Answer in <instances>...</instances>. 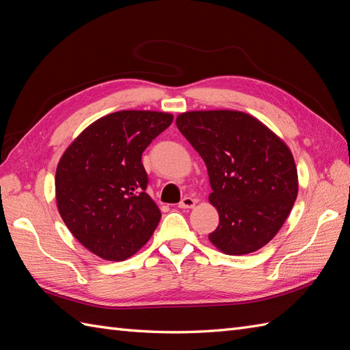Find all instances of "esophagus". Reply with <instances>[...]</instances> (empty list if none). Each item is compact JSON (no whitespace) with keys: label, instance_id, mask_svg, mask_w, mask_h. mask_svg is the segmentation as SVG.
Returning a JSON list of instances; mask_svg holds the SVG:
<instances>
[{"label":"esophagus","instance_id":"34e87169","mask_svg":"<svg viewBox=\"0 0 350 350\" xmlns=\"http://www.w3.org/2000/svg\"><path fill=\"white\" fill-rule=\"evenodd\" d=\"M195 204H197V201L191 197H183L182 201L178 202V207L180 208H192Z\"/></svg>","mask_w":350,"mask_h":350}]
</instances>
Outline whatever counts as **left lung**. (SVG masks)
<instances>
[{
	"mask_svg": "<svg viewBox=\"0 0 350 350\" xmlns=\"http://www.w3.org/2000/svg\"><path fill=\"white\" fill-rule=\"evenodd\" d=\"M176 125L207 167L208 201L219 212L208 240L226 255L265 246L297 200L298 174L288 146L243 111H186Z\"/></svg>",
	"mask_w": 350,
	"mask_h": 350,
	"instance_id": "left-lung-1",
	"label": "left lung"
}]
</instances>
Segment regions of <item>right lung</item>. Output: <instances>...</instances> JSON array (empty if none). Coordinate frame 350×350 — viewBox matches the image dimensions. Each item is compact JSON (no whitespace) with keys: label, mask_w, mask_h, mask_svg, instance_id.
<instances>
[{"label":"right lung","mask_w":350,"mask_h":350,"mask_svg":"<svg viewBox=\"0 0 350 350\" xmlns=\"http://www.w3.org/2000/svg\"><path fill=\"white\" fill-rule=\"evenodd\" d=\"M173 122L164 111L122 110L89 125L56 168V204L71 234L107 261H124L157 230L142 153Z\"/></svg>","instance_id":"add662e5"}]
</instances>
